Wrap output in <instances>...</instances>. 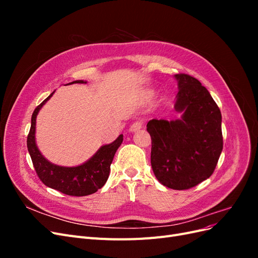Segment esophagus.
<instances>
[{
  "mask_svg": "<svg viewBox=\"0 0 258 258\" xmlns=\"http://www.w3.org/2000/svg\"><path fill=\"white\" fill-rule=\"evenodd\" d=\"M142 127H143V121L142 120H137L131 124L130 128H129V131L130 132H136V131L141 129Z\"/></svg>",
  "mask_w": 258,
  "mask_h": 258,
  "instance_id": "1",
  "label": "esophagus"
}]
</instances>
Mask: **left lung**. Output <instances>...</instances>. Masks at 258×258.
I'll list each match as a JSON object with an SVG mask.
<instances>
[{"label":"left lung","instance_id":"obj_1","mask_svg":"<svg viewBox=\"0 0 258 258\" xmlns=\"http://www.w3.org/2000/svg\"><path fill=\"white\" fill-rule=\"evenodd\" d=\"M174 108L181 118L152 119L151 163L155 176L168 188L188 189L214 172L223 151L222 114L208 89L195 77L175 74Z\"/></svg>","mask_w":258,"mask_h":258}]
</instances>
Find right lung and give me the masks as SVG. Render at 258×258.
<instances>
[{
	"mask_svg": "<svg viewBox=\"0 0 258 258\" xmlns=\"http://www.w3.org/2000/svg\"><path fill=\"white\" fill-rule=\"evenodd\" d=\"M86 81H74L70 84H86ZM51 92L38 105L31 118V128L27 139L28 151L32 159L36 174L41 181L52 189L59 190L69 196H88L96 192L106 183L110 175L111 163L114 155L122 143L123 136L120 135L114 142L101 146L90 159L76 167H62L51 163L38 150L35 142L36 116L43 105L52 97Z\"/></svg>",
	"mask_w": 258,
	"mask_h": 258,
	"instance_id": "add662e5",
	"label": "right lung"
}]
</instances>
